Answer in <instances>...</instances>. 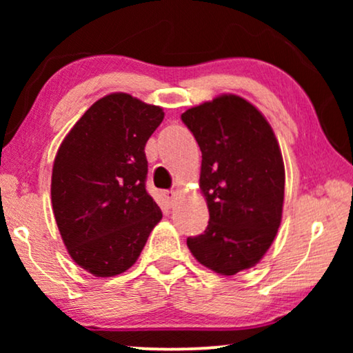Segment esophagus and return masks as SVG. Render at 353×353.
Here are the masks:
<instances>
[{
	"mask_svg": "<svg viewBox=\"0 0 353 353\" xmlns=\"http://www.w3.org/2000/svg\"><path fill=\"white\" fill-rule=\"evenodd\" d=\"M163 196H165V199H167L168 204L173 205V204H175V201H176L178 192L176 191H165V192H163Z\"/></svg>",
	"mask_w": 353,
	"mask_h": 353,
	"instance_id": "1",
	"label": "esophagus"
}]
</instances>
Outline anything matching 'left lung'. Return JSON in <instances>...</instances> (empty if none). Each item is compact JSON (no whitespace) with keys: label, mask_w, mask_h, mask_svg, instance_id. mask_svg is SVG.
<instances>
[{"label":"left lung","mask_w":353,"mask_h":353,"mask_svg":"<svg viewBox=\"0 0 353 353\" xmlns=\"http://www.w3.org/2000/svg\"><path fill=\"white\" fill-rule=\"evenodd\" d=\"M181 120L201 148L199 186L210 216L186 244L197 262L230 276L259 263L278 233L281 149L260 110L236 94L188 109Z\"/></svg>","instance_id":"1"}]
</instances>
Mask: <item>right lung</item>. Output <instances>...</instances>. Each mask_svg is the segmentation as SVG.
Returning a JSON list of instances; mask_svg holds the SVG:
<instances>
[{"instance_id": "add662e5", "label": "right lung", "mask_w": 353, "mask_h": 353, "mask_svg": "<svg viewBox=\"0 0 353 353\" xmlns=\"http://www.w3.org/2000/svg\"><path fill=\"white\" fill-rule=\"evenodd\" d=\"M163 120L159 105L104 96L74 125L52 165V212L67 250L94 276L137 262L162 212L146 191L144 146Z\"/></svg>"}]
</instances>
